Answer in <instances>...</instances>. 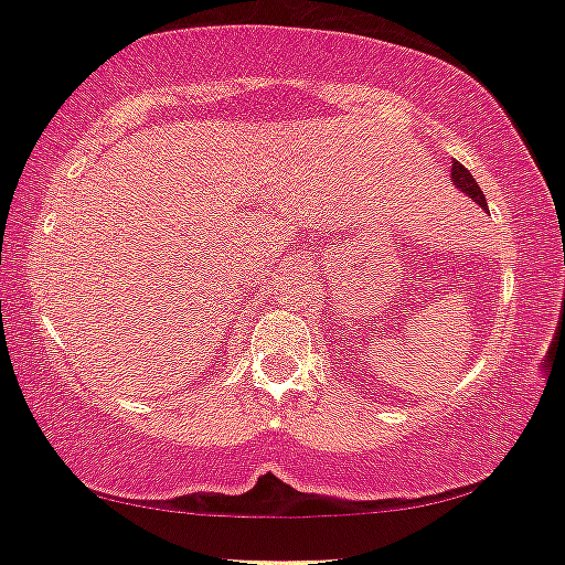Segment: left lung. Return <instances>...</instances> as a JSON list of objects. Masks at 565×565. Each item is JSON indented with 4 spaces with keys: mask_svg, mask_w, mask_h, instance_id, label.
<instances>
[{
    "mask_svg": "<svg viewBox=\"0 0 565 565\" xmlns=\"http://www.w3.org/2000/svg\"><path fill=\"white\" fill-rule=\"evenodd\" d=\"M450 177H452V184H456L463 194H468V200H473L476 204H481L483 210H487V200H483L481 186L476 184V179L471 177V173H468V169H466L463 163L452 161V171H450Z\"/></svg>",
    "mask_w": 565,
    "mask_h": 565,
    "instance_id": "1",
    "label": "left lung"
}]
</instances>
